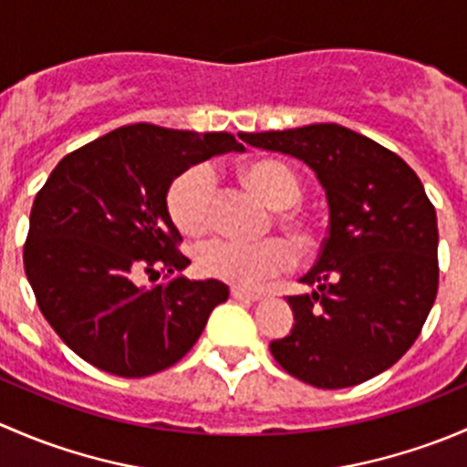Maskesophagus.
I'll use <instances>...</instances> for the list:
<instances>
[{"label": "esophagus", "instance_id": "1", "mask_svg": "<svg viewBox=\"0 0 467 467\" xmlns=\"http://www.w3.org/2000/svg\"><path fill=\"white\" fill-rule=\"evenodd\" d=\"M230 294H233L234 300H260L262 298L260 294H253V291L239 289V286H233V289H230Z\"/></svg>", "mask_w": 467, "mask_h": 467}]
</instances>
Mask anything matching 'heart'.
<instances>
[{"instance_id":"obj_1","label":"heart","mask_w":467,"mask_h":467,"mask_svg":"<svg viewBox=\"0 0 467 467\" xmlns=\"http://www.w3.org/2000/svg\"><path fill=\"white\" fill-rule=\"evenodd\" d=\"M244 181L257 196L275 210H289L303 199V185L286 164L277 160H257L244 169ZM167 210L182 234L199 237L210 230L214 219V176L203 164L190 167L171 182L167 192ZM282 228L291 234L300 251L317 246V233L303 216L280 212ZM296 264V251L285 239L262 242H234L212 239L196 251V266L205 277L223 280L228 285L253 289L266 277L277 275Z\"/></svg>"}]
</instances>
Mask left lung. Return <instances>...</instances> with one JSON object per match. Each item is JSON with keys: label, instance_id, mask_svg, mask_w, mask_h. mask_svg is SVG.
Segmentation results:
<instances>
[{"label": "left lung", "instance_id": "obj_1", "mask_svg": "<svg viewBox=\"0 0 467 467\" xmlns=\"http://www.w3.org/2000/svg\"><path fill=\"white\" fill-rule=\"evenodd\" d=\"M314 169L329 205L321 255L289 296L294 329L271 355L296 379L346 389L384 373L420 334L438 291L436 210L400 155L338 124L239 133Z\"/></svg>", "mask_w": 467, "mask_h": 467}]
</instances>
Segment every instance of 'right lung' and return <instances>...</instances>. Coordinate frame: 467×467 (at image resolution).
<instances>
[{
    "mask_svg": "<svg viewBox=\"0 0 467 467\" xmlns=\"http://www.w3.org/2000/svg\"><path fill=\"white\" fill-rule=\"evenodd\" d=\"M244 150L230 133L153 124L110 130L65 155L31 207L25 271L42 317L88 364L119 378L160 373L192 350L219 280H187L167 210L173 178L212 155ZM167 283L144 287V275Z\"/></svg>",
    "mask_w": 467,
    "mask_h": 467,
    "instance_id": "1",
    "label": "right lung"
}]
</instances>
